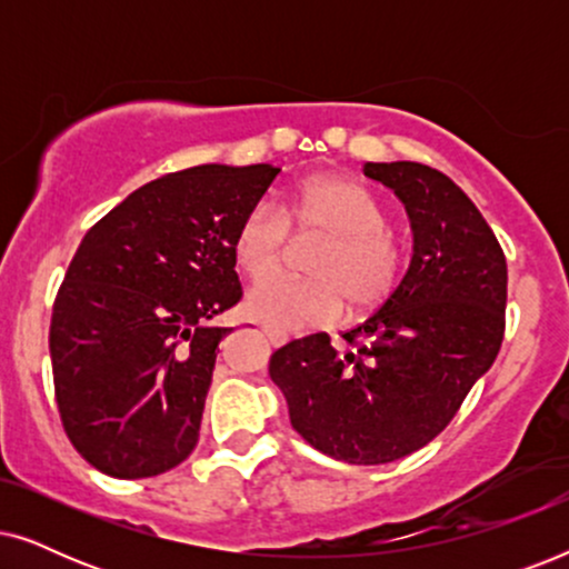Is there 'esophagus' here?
I'll return each instance as SVG.
<instances>
[{"label":"esophagus","mask_w":569,"mask_h":569,"mask_svg":"<svg viewBox=\"0 0 569 569\" xmlns=\"http://www.w3.org/2000/svg\"><path fill=\"white\" fill-rule=\"evenodd\" d=\"M263 337L269 339V345H271V347H282V345H287V333H282V331L263 329Z\"/></svg>","instance_id":"1"}]
</instances>
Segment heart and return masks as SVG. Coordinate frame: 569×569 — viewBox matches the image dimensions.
<instances>
[{"label": "heart", "mask_w": 569, "mask_h": 569, "mask_svg": "<svg viewBox=\"0 0 569 569\" xmlns=\"http://www.w3.org/2000/svg\"><path fill=\"white\" fill-rule=\"evenodd\" d=\"M388 207L368 186L345 176H313L290 191L277 209L259 201L240 217L232 256L251 279L281 266L289 224L321 231L327 243L309 262L313 278H276L251 287L246 310L277 331L321 329L355 310H372L391 298L403 271V246L388 228Z\"/></svg>", "instance_id": "1"}]
</instances>
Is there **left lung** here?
Listing matches in <instances>:
<instances>
[{
	"mask_svg": "<svg viewBox=\"0 0 569 569\" xmlns=\"http://www.w3.org/2000/svg\"><path fill=\"white\" fill-rule=\"evenodd\" d=\"M393 189L415 232L401 284L368 321L277 349L269 376L295 430L355 466L391 463L446 430L505 337L508 263L492 228L446 173L422 162H365Z\"/></svg>",
	"mask_w": 569,
	"mask_h": 569,
	"instance_id": "left-lung-1",
	"label": "left lung"
}]
</instances>
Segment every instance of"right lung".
<instances>
[{
	"mask_svg": "<svg viewBox=\"0 0 569 569\" xmlns=\"http://www.w3.org/2000/svg\"><path fill=\"white\" fill-rule=\"evenodd\" d=\"M274 166H197L144 183L82 238L53 300L49 349L61 425L116 479L191 456L220 341L240 300L232 236Z\"/></svg>",
	"mask_w": 569,
	"mask_h": 569,
	"instance_id": "right-lung-1",
	"label": "right lung"
}]
</instances>
